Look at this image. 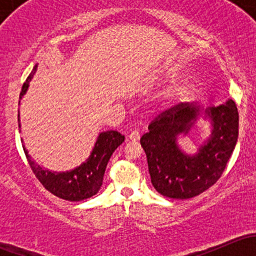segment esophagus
<instances>
[{"instance_id": "1", "label": "esophagus", "mask_w": 256, "mask_h": 256, "mask_svg": "<svg viewBox=\"0 0 256 256\" xmlns=\"http://www.w3.org/2000/svg\"><path fill=\"white\" fill-rule=\"evenodd\" d=\"M128 140L134 141V142L138 141L140 140V132H138V131H132V132L128 135Z\"/></svg>"}]
</instances>
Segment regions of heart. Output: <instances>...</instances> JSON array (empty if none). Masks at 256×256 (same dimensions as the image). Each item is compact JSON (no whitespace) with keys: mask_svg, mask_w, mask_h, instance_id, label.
<instances>
[{"mask_svg":"<svg viewBox=\"0 0 256 256\" xmlns=\"http://www.w3.org/2000/svg\"><path fill=\"white\" fill-rule=\"evenodd\" d=\"M170 78H161L158 80V82H168ZM183 89H184V86H183L182 84H178V85H174L172 89H170L168 92H166V95H164V105H171L172 102H176L177 98L180 96V94H182Z\"/></svg>","mask_w":256,"mask_h":256,"instance_id":"obj_1","label":"heart"}]
</instances>
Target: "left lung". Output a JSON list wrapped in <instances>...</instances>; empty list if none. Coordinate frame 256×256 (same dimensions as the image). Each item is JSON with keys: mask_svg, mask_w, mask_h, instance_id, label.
<instances>
[{"mask_svg": "<svg viewBox=\"0 0 256 256\" xmlns=\"http://www.w3.org/2000/svg\"><path fill=\"white\" fill-rule=\"evenodd\" d=\"M200 118L210 121L211 135L194 154H187L178 144V136L189 134ZM238 131V109L232 99L207 109L182 102L162 112L140 140L154 190L174 200H188L207 190L223 174Z\"/></svg>", "mask_w": 256, "mask_h": 256, "instance_id": "8db88e82", "label": "left lung"}]
</instances>
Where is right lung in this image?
I'll list each match as a JSON object with an SVG mask.
<instances>
[{
	"instance_id": "add662e5",
	"label": "right lung",
	"mask_w": 256,
	"mask_h": 256,
	"mask_svg": "<svg viewBox=\"0 0 256 256\" xmlns=\"http://www.w3.org/2000/svg\"><path fill=\"white\" fill-rule=\"evenodd\" d=\"M37 68L38 64L34 66L33 70L30 72L27 80L23 84L20 94V99L27 92L30 80L34 76ZM18 126L20 128V112H18ZM124 141H125V136L121 135L118 131H102L98 135L94 147L90 152V156L85 160V162H82L80 166H76V168L62 172L50 171V170L44 168L40 164H38L28 154V150L23 144V140L22 146L33 174L40 180V182L44 186L46 190H48L49 192L53 193L56 197L62 198V200L79 202V200L92 197V196L99 192L100 187L102 186V180H104L108 162H109L112 152Z\"/></svg>"
}]
</instances>
